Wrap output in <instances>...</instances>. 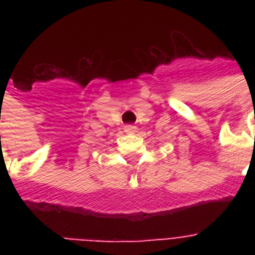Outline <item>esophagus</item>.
<instances>
[{
    "label": "esophagus",
    "mask_w": 255,
    "mask_h": 255,
    "mask_svg": "<svg viewBox=\"0 0 255 255\" xmlns=\"http://www.w3.org/2000/svg\"><path fill=\"white\" fill-rule=\"evenodd\" d=\"M136 131H137V128H136L135 126H132V124H128V126L124 127V132L128 133V135H132V133H135Z\"/></svg>",
    "instance_id": "1"
}]
</instances>
